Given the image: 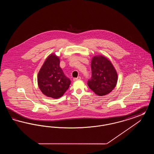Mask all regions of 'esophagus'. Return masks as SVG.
Segmentation results:
<instances>
[{
	"label": "esophagus",
	"instance_id": "34e87169",
	"mask_svg": "<svg viewBox=\"0 0 154 154\" xmlns=\"http://www.w3.org/2000/svg\"><path fill=\"white\" fill-rule=\"evenodd\" d=\"M81 77H77V78H74L73 79L74 81H77V80H81Z\"/></svg>",
	"mask_w": 154,
	"mask_h": 154
}]
</instances>
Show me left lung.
Instances as JSON below:
<instances>
[{
  "label": "left lung",
  "instance_id": "left-lung-1",
  "mask_svg": "<svg viewBox=\"0 0 154 154\" xmlns=\"http://www.w3.org/2000/svg\"><path fill=\"white\" fill-rule=\"evenodd\" d=\"M92 77L88 85L96 95L104 96L109 94L116 87L117 73L110 60L102 55L95 56L91 61Z\"/></svg>",
  "mask_w": 154,
  "mask_h": 154
}]
</instances>
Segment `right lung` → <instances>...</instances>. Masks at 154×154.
<instances>
[{
    "label": "right lung",
    "instance_id": "add662e5",
    "mask_svg": "<svg viewBox=\"0 0 154 154\" xmlns=\"http://www.w3.org/2000/svg\"><path fill=\"white\" fill-rule=\"evenodd\" d=\"M59 64L58 57L54 54H51L45 60L37 75L38 85L42 92L54 99L63 95L71 84Z\"/></svg>",
    "mask_w": 154,
    "mask_h": 154
}]
</instances>
